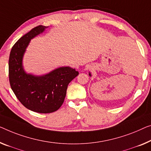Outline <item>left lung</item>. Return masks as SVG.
Masks as SVG:
<instances>
[{
	"label": "left lung",
	"instance_id": "1",
	"mask_svg": "<svg viewBox=\"0 0 151 151\" xmlns=\"http://www.w3.org/2000/svg\"><path fill=\"white\" fill-rule=\"evenodd\" d=\"M89 75H90V76H91V74H90V73H89Z\"/></svg>",
	"mask_w": 151,
	"mask_h": 151
}]
</instances>
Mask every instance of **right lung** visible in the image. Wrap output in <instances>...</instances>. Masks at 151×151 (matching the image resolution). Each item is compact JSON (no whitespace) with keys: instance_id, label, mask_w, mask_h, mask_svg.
Returning a JSON list of instances; mask_svg holds the SVG:
<instances>
[{"instance_id":"add662e5","label":"right lung","mask_w":151,"mask_h":151,"mask_svg":"<svg viewBox=\"0 0 151 151\" xmlns=\"http://www.w3.org/2000/svg\"><path fill=\"white\" fill-rule=\"evenodd\" d=\"M47 27L39 25L15 42L9 60V78L11 89L20 102L30 111L51 113L60 109L66 95L68 85L78 75L70 67H61L44 76L26 74L22 58L30 40Z\"/></svg>"}]
</instances>
